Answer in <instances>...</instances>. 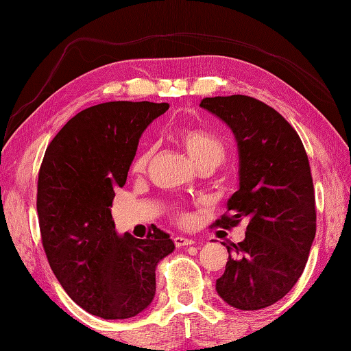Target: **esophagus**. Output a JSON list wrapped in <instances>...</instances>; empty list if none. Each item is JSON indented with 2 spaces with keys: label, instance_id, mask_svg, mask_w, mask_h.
Returning <instances> with one entry per match:
<instances>
[{
  "label": "esophagus",
  "instance_id": "esophagus-1",
  "mask_svg": "<svg viewBox=\"0 0 351 351\" xmlns=\"http://www.w3.org/2000/svg\"><path fill=\"white\" fill-rule=\"evenodd\" d=\"M173 241L176 244V247H184V245H191L195 243L192 238H186V237H176Z\"/></svg>",
  "mask_w": 351,
  "mask_h": 351
}]
</instances>
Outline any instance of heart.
I'll return each instance as SVG.
<instances>
[{
	"mask_svg": "<svg viewBox=\"0 0 351 351\" xmlns=\"http://www.w3.org/2000/svg\"><path fill=\"white\" fill-rule=\"evenodd\" d=\"M175 138L187 151L189 158L198 169L200 167H213V169H217L219 165L223 164V160L227 158L226 145H223V142L217 135L208 132V130L197 128H182L176 130ZM151 159H153V148L146 146V148H143L135 156L132 162L134 173H143V171H146ZM178 219L181 222H184L187 217L184 213H178Z\"/></svg>",
	"mask_w": 351,
	"mask_h": 351,
	"instance_id": "obj_1",
	"label": "heart"
}]
</instances>
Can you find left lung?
Returning <instances> with one entry per match:
<instances>
[{
  "label": "left lung",
  "mask_w": 351,
  "mask_h": 351,
  "mask_svg": "<svg viewBox=\"0 0 351 351\" xmlns=\"http://www.w3.org/2000/svg\"><path fill=\"white\" fill-rule=\"evenodd\" d=\"M200 107L221 118L238 143L239 189L216 226L247 222L244 241L227 245L216 290L237 309H265L300 279L315 238L309 159L296 130L265 102L234 94L205 97Z\"/></svg>",
  "instance_id": "8db88e82"
}]
</instances>
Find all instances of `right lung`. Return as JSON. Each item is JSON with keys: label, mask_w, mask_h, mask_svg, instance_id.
Instances as JSON below:
<instances>
[{"label": "right lung", "mask_w": 351, "mask_h": 351, "mask_svg": "<svg viewBox=\"0 0 351 351\" xmlns=\"http://www.w3.org/2000/svg\"><path fill=\"white\" fill-rule=\"evenodd\" d=\"M169 107L117 101L82 110L42 160L36 205L47 260L71 300L106 320L135 317L151 304L156 266L175 249L158 227L146 239L119 237L110 211L143 130Z\"/></svg>", "instance_id": "add662e5"}]
</instances>
